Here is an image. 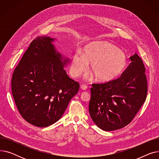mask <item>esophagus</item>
I'll return each instance as SVG.
<instances>
[{"label": "esophagus", "mask_w": 159, "mask_h": 159, "mask_svg": "<svg viewBox=\"0 0 159 159\" xmlns=\"http://www.w3.org/2000/svg\"><path fill=\"white\" fill-rule=\"evenodd\" d=\"M80 88H81V89H82V90H83V91H85V90H86V89H88V86H87L86 85L83 84V85H82V86H80Z\"/></svg>", "instance_id": "obj_1"}]
</instances>
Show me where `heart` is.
Masks as SVG:
<instances>
[{
  "mask_svg": "<svg viewBox=\"0 0 159 159\" xmlns=\"http://www.w3.org/2000/svg\"><path fill=\"white\" fill-rule=\"evenodd\" d=\"M89 64L93 74L86 78L91 79L95 76L98 81L106 82L119 77L124 71L127 58L122 50L110 43H90L84 47L83 54L77 52L73 55L70 70L71 76L80 77L87 71Z\"/></svg>",
  "mask_w": 159,
  "mask_h": 159,
  "instance_id": "heart-1",
  "label": "heart"
}]
</instances>
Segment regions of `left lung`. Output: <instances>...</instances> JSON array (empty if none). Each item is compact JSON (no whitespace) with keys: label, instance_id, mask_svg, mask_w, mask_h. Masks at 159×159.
<instances>
[{"label":"left lung","instance_id":"1","mask_svg":"<svg viewBox=\"0 0 159 159\" xmlns=\"http://www.w3.org/2000/svg\"><path fill=\"white\" fill-rule=\"evenodd\" d=\"M131 62L121 76L91 88L89 112L91 119L104 131H113L129 124L145 102L148 84L145 67L140 57H130Z\"/></svg>","mask_w":159,"mask_h":159}]
</instances>
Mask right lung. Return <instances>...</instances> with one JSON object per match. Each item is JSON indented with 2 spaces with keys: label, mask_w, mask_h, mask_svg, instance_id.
<instances>
[{
  "label": "right lung",
  "mask_w": 159,
  "mask_h": 159,
  "mask_svg": "<svg viewBox=\"0 0 159 159\" xmlns=\"http://www.w3.org/2000/svg\"><path fill=\"white\" fill-rule=\"evenodd\" d=\"M55 39L38 37L30 43L11 79L16 107L28 122L47 127L59 120L79 89L64 67L70 59L57 52Z\"/></svg>",
  "instance_id": "add662e5"
}]
</instances>
